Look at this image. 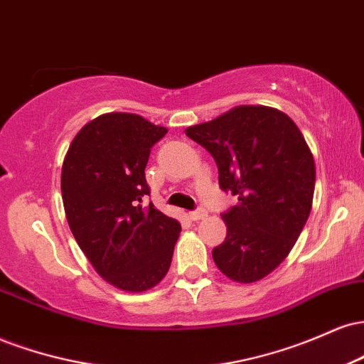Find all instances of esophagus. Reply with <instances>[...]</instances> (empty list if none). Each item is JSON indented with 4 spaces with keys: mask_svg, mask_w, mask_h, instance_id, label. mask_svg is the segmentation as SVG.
I'll return each instance as SVG.
<instances>
[{
    "mask_svg": "<svg viewBox=\"0 0 364 364\" xmlns=\"http://www.w3.org/2000/svg\"><path fill=\"white\" fill-rule=\"evenodd\" d=\"M190 219L191 220H200V219H205L207 217V210H203V208H200V210H193V212H190Z\"/></svg>",
    "mask_w": 364,
    "mask_h": 364,
    "instance_id": "esophagus-1",
    "label": "esophagus"
}]
</instances>
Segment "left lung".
<instances>
[{
  "label": "left lung",
  "instance_id": "1",
  "mask_svg": "<svg viewBox=\"0 0 364 364\" xmlns=\"http://www.w3.org/2000/svg\"><path fill=\"white\" fill-rule=\"evenodd\" d=\"M185 133L237 196L223 214L224 243L212 250L217 269L235 282L260 281L289 255L311 210L315 161L301 129L275 107L237 106Z\"/></svg>",
  "mask_w": 364,
  "mask_h": 364
}]
</instances>
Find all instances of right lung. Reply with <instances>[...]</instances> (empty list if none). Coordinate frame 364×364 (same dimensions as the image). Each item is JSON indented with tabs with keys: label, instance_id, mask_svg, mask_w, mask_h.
<instances>
[{
	"label": "right lung",
	"instance_id": "right-lung-1",
	"mask_svg": "<svg viewBox=\"0 0 364 364\" xmlns=\"http://www.w3.org/2000/svg\"><path fill=\"white\" fill-rule=\"evenodd\" d=\"M168 133L132 112H106L75 135L61 168L66 220L87 260L128 292L152 289L168 274L181 225L144 196L150 149Z\"/></svg>",
	"mask_w": 364,
	"mask_h": 364
}]
</instances>
